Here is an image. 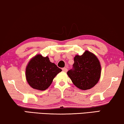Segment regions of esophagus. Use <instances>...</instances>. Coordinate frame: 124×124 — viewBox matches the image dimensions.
Instances as JSON below:
<instances>
[{
	"label": "esophagus",
	"mask_w": 124,
	"mask_h": 124,
	"mask_svg": "<svg viewBox=\"0 0 124 124\" xmlns=\"http://www.w3.org/2000/svg\"><path fill=\"white\" fill-rule=\"evenodd\" d=\"M62 70L64 72H67L68 71V69H67V68H63L62 69Z\"/></svg>",
	"instance_id": "esophagus-1"
}]
</instances>
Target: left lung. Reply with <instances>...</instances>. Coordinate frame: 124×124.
Segmentation results:
<instances>
[{"mask_svg":"<svg viewBox=\"0 0 124 124\" xmlns=\"http://www.w3.org/2000/svg\"><path fill=\"white\" fill-rule=\"evenodd\" d=\"M73 68L67 72L73 84L83 90L94 87L101 74V65L97 57L86 50L82 55L75 56Z\"/></svg>","mask_w":124,"mask_h":124,"instance_id":"obj_1","label":"left lung"}]
</instances>
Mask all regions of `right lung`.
Here are the masks:
<instances>
[{"instance_id": "right-lung-1", "label": "right lung", "mask_w": 124, "mask_h": 124, "mask_svg": "<svg viewBox=\"0 0 124 124\" xmlns=\"http://www.w3.org/2000/svg\"><path fill=\"white\" fill-rule=\"evenodd\" d=\"M62 72L55 64L50 61L48 56L38 54L28 62L25 76L29 85L33 89L43 91L48 88L59 73Z\"/></svg>"}]
</instances>
